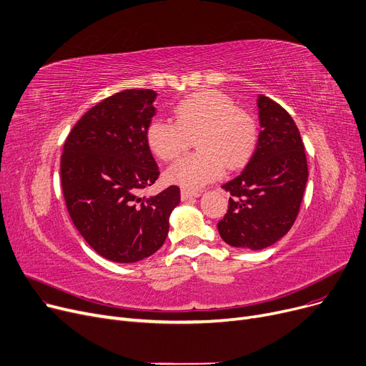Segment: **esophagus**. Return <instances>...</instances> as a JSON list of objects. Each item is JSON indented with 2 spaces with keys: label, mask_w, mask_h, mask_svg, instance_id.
<instances>
[{
  "label": "esophagus",
  "mask_w": 366,
  "mask_h": 366,
  "mask_svg": "<svg viewBox=\"0 0 366 366\" xmlns=\"http://www.w3.org/2000/svg\"><path fill=\"white\" fill-rule=\"evenodd\" d=\"M199 196H200L199 191H189V189H182V191H181V199H182V202H188V200L196 199V197H199Z\"/></svg>",
  "instance_id": "34e87169"
}]
</instances>
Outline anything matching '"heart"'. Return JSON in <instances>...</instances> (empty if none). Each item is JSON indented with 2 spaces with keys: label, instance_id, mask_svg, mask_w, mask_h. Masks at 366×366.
Segmentation results:
<instances>
[{
  "label": "heart",
  "instance_id": "heart-1",
  "mask_svg": "<svg viewBox=\"0 0 366 366\" xmlns=\"http://www.w3.org/2000/svg\"><path fill=\"white\" fill-rule=\"evenodd\" d=\"M175 120L152 119L147 142L162 160H173L196 138L199 151L173 163L166 179L188 189H199L219 179L227 166L244 164L255 151L257 122L246 109L237 108L227 94L207 90L191 94L175 108Z\"/></svg>",
  "mask_w": 366,
  "mask_h": 366
}]
</instances>
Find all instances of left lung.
Returning <instances> with one entry per match:
<instances>
[{"label": "left lung", "mask_w": 366, "mask_h": 366, "mask_svg": "<svg viewBox=\"0 0 366 366\" xmlns=\"http://www.w3.org/2000/svg\"><path fill=\"white\" fill-rule=\"evenodd\" d=\"M261 132L246 167L222 188L228 210L218 232L233 247L259 251L280 240L294 225L309 178L300 130L285 108L258 96Z\"/></svg>", "instance_id": "1"}]
</instances>
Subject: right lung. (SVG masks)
Returning <instances> with one entry per match:
<instances>
[{
	"instance_id": "right-lung-1",
	"label": "right lung",
	"mask_w": 366,
	"mask_h": 366,
	"mask_svg": "<svg viewBox=\"0 0 366 366\" xmlns=\"http://www.w3.org/2000/svg\"><path fill=\"white\" fill-rule=\"evenodd\" d=\"M156 98L149 89L115 93L90 108L64 144L61 182L69 217L94 251L114 262L159 251L181 202L177 185L139 196L160 175L147 142Z\"/></svg>"
}]
</instances>
